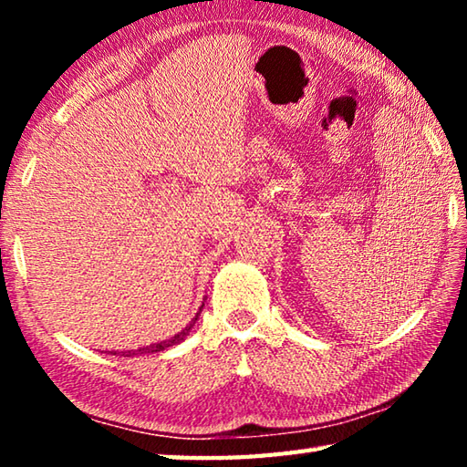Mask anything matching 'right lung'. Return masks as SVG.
Segmentation results:
<instances>
[{
  "label": "right lung",
  "mask_w": 467,
  "mask_h": 467,
  "mask_svg": "<svg viewBox=\"0 0 467 467\" xmlns=\"http://www.w3.org/2000/svg\"><path fill=\"white\" fill-rule=\"evenodd\" d=\"M202 306H203V305H202ZM200 311H202V309H200ZM197 317H200V313L195 315L193 321L189 323V326H187L183 331H179V334L172 336L171 339H164V342H158V344H150V346H146V348H138V350H130V352H125V357H133V354H154V352L167 350V348L175 346V344H179V342H183L185 336H189V331H192V327H193V323L197 321Z\"/></svg>",
  "instance_id": "1"
}]
</instances>
